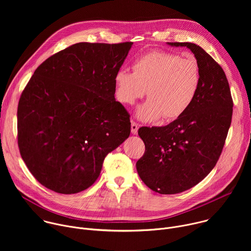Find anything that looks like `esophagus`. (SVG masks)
I'll use <instances>...</instances> for the list:
<instances>
[{"label":"esophagus","instance_id":"1","mask_svg":"<svg viewBox=\"0 0 251 251\" xmlns=\"http://www.w3.org/2000/svg\"><path fill=\"white\" fill-rule=\"evenodd\" d=\"M138 129H139L138 124L134 121H131V132H132V134L136 135L138 133Z\"/></svg>","mask_w":251,"mask_h":251}]
</instances>
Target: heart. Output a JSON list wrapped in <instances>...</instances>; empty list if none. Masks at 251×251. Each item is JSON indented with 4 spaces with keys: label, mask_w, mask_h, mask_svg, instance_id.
Returning <instances> with one entry per match:
<instances>
[{
    "label": "heart",
    "mask_w": 251,
    "mask_h": 251,
    "mask_svg": "<svg viewBox=\"0 0 251 251\" xmlns=\"http://www.w3.org/2000/svg\"><path fill=\"white\" fill-rule=\"evenodd\" d=\"M133 73L119 69L114 77L116 98L132 105L144 96L148 100L137 109L142 121L166 120L182 116L193 104L201 84V70L194 57L152 51L138 57Z\"/></svg>",
    "instance_id": "heart-1"
}]
</instances>
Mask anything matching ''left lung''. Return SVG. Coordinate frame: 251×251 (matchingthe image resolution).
<instances>
[{
  "label": "left lung",
  "mask_w": 251,
  "mask_h": 251,
  "mask_svg": "<svg viewBox=\"0 0 251 251\" xmlns=\"http://www.w3.org/2000/svg\"><path fill=\"white\" fill-rule=\"evenodd\" d=\"M187 47L201 70V84L190 108L163 127H141L145 153L136 163L139 176L152 191L173 195L187 191L216 166L231 123L233 102L222 66L200 46Z\"/></svg>",
  "instance_id": "8db88e82"
}]
</instances>
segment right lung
<instances>
[{"mask_svg":"<svg viewBox=\"0 0 251 251\" xmlns=\"http://www.w3.org/2000/svg\"><path fill=\"white\" fill-rule=\"evenodd\" d=\"M133 43H78L45 60L18 106V144L46 188L76 194L94 184L107 154L129 137L114 77Z\"/></svg>","mask_w":251,"mask_h":251,"instance_id":"right-lung-1","label":"right lung"}]
</instances>
